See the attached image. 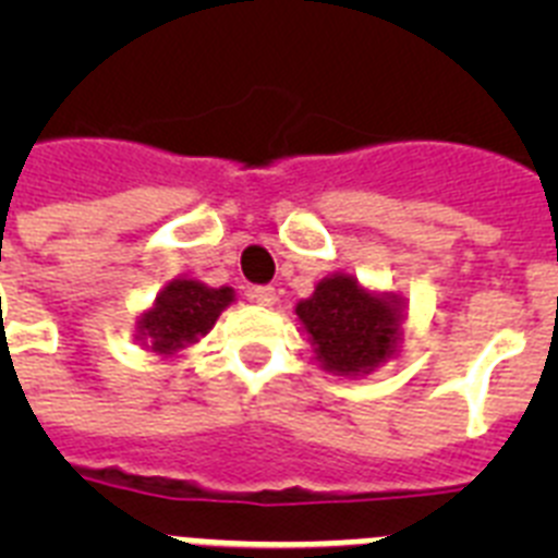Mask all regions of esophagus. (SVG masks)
I'll return each instance as SVG.
<instances>
[{
    "label": "esophagus",
    "instance_id": "obj_1",
    "mask_svg": "<svg viewBox=\"0 0 558 558\" xmlns=\"http://www.w3.org/2000/svg\"><path fill=\"white\" fill-rule=\"evenodd\" d=\"M251 299H254L256 304H263V307H274V304H276V288H270V284H259V288L251 290Z\"/></svg>",
    "mask_w": 558,
    "mask_h": 558
}]
</instances>
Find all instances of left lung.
Returning <instances> with one entry per match:
<instances>
[{"label":"left lung","instance_id":"left-lung-1","mask_svg":"<svg viewBox=\"0 0 558 558\" xmlns=\"http://www.w3.org/2000/svg\"><path fill=\"white\" fill-rule=\"evenodd\" d=\"M313 340L315 354L329 372H372L397 349L399 310L366 293L352 276L335 274L318 282L315 293L295 307Z\"/></svg>","mask_w":558,"mask_h":558}]
</instances>
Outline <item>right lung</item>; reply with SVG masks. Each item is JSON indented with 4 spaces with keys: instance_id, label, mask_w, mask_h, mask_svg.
Segmentation results:
<instances>
[{
    "instance_id": "right-lung-1",
    "label": "right lung",
    "mask_w": 558,
    "mask_h": 558,
    "mask_svg": "<svg viewBox=\"0 0 558 558\" xmlns=\"http://www.w3.org/2000/svg\"><path fill=\"white\" fill-rule=\"evenodd\" d=\"M231 302V288L215 290L195 279H175L156 295L150 313L142 315L140 335L147 338L153 352H179L186 343L204 338Z\"/></svg>"
}]
</instances>
